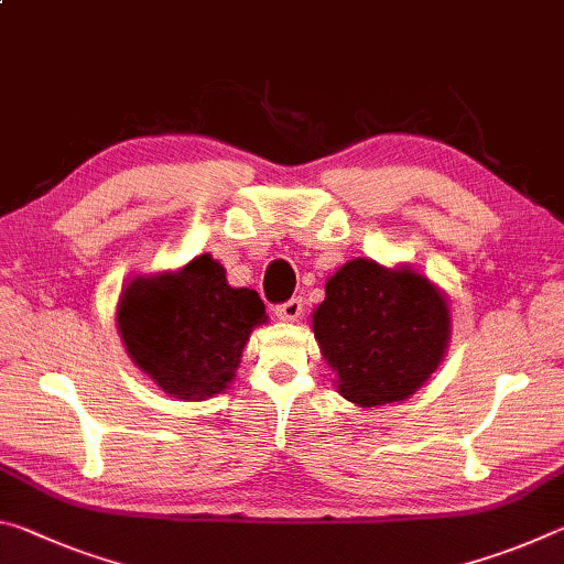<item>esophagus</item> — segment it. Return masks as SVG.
I'll return each instance as SVG.
<instances>
[{
	"label": "esophagus",
	"mask_w": 564,
	"mask_h": 564,
	"mask_svg": "<svg viewBox=\"0 0 564 564\" xmlns=\"http://www.w3.org/2000/svg\"><path fill=\"white\" fill-rule=\"evenodd\" d=\"M303 313V301L301 299H291L281 305H275V318L283 321V323H295L301 318Z\"/></svg>",
	"instance_id": "1"
}]
</instances>
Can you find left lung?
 I'll return each instance as SVG.
<instances>
[{"label": "left lung", "instance_id": "obj_1", "mask_svg": "<svg viewBox=\"0 0 564 564\" xmlns=\"http://www.w3.org/2000/svg\"><path fill=\"white\" fill-rule=\"evenodd\" d=\"M311 318L338 393L358 408L415 395L443 362L453 328L445 291L425 273L370 259L343 263Z\"/></svg>", "mask_w": 564, "mask_h": 564}]
</instances>
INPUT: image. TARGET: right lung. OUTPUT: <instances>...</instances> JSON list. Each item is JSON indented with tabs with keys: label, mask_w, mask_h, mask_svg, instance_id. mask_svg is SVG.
Masks as SVG:
<instances>
[{
	"label": "right lung",
	"mask_w": 564,
	"mask_h": 564,
	"mask_svg": "<svg viewBox=\"0 0 564 564\" xmlns=\"http://www.w3.org/2000/svg\"><path fill=\"white\" fill-rule=\"evenodd\" d=\"M269 321L259 293L234 289L208 253L176 271L133 275L117 303V328L141 373L176 400L221 395L256 326Z\"/></svg>",
	"instance_id": "add662e5"
}]
</instances>
